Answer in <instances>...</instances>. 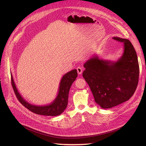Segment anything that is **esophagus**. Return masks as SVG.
I'll return each instance as SVG.
<instances>
[{
    "label": "esophagus",
    "instance_id": "obj_1",
    "mask_svg": "<svg viewBox=\"0 0 146 146\" xmlns=\"http://www.w3.org/2000/svg\"><path fill=\"white\" fill-rule=\"evenodd\" d=\"M77 71H78V74H82V70H83V69H82V68H81L80 67H77Z\"/></svg>",
    "mask_w": 146,
    "mask_h": 146
}]
</instances>
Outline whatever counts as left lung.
Returning <instances> with one entry per match:
<instances>
[{"label": "left lung", "mask_w": 146, "mask_h": 146, "mask_svg": "<svg viewBox=\"0 0 146 146\" xmlns=\"http://www.w3.org/2000/svg\"><path fill=\"white\" fill-rule=\"evenodd\" d=\"M113 39L124 44V53L117 61L101 60L96 56L84 64L83 77L95 102L104 109L129 100L139 82V64L133 44L127 39L115 36Z\"/></svg>", "instance_id": "1"}]
</instances>
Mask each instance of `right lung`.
<instances>
[{"instance_id":"1","label":"right lung","mask_w":146,"mask_h":146,"mask_svg":"<svg viewBox=\"0 0 146 146\" xmlns=\"http://www.w3.org/2000/svg\"><path fill=\"white\" fill-rule=\"evenodd\" d=\"M77 77L78 72L76 69L65 74L61 80L56 98L51 104L45 106H36L27 102L18 92L12 75L11 82L14 92L18 101L28 110L36 114L42 115L57 116L62 113L66 108L68 104L69 90Z\"/></svg>"}]
</instances>
